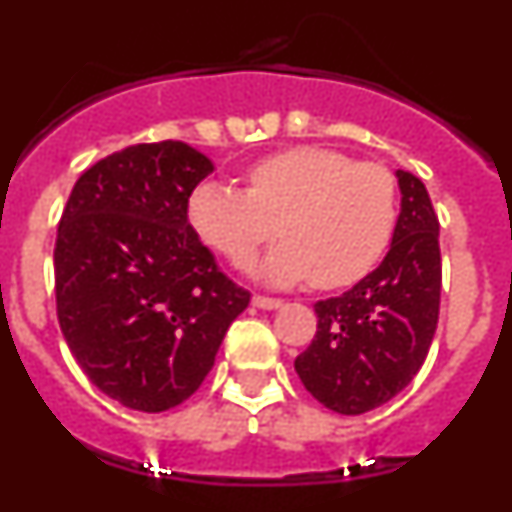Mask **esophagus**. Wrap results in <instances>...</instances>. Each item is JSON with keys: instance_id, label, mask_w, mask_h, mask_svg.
<instances>
[{"instance_id": "esophagus-1", "label": "esophagus", "mask_w": 512, "mask_h": 512, "mask_svg": "<svg viewBox=\"0 0 512 512\" xmlns=\"http://www.w3.org/2000/svg\"><path fill=\"white\" fill-rule=\"evenodd\" d=\"M253 305L261 307V310H277V307H282V300L266 295H253Z\"/></svg>"}]
</instances>
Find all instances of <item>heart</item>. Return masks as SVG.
Here are the masks:
<instances>
[{
  "mask_svg": "<svg viewBox=\"0 0 512 512\" xmlns=\"http://www.w3.org/2000/svg\"><path fill=\"white\" fill-rule=\"evenodd\" d=\"M248 189L207 179L187 200V223L210 251L246 266L277 233L287 238L259 266L271 284L312 279L320 289L359 282L397 225L395 176L336 148L300 146L259 158Z\"/></svg>",
  "mask_w": 512,
  "mask_h": 512,
  "instance_id": "1",
  "label": "heart"
}]
</instances>
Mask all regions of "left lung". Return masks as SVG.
<instances>
[{"label": "left lung", "instance_id": "left-lung-1", "mask_svg": "<svg viewBox=\"0 0 512 512\" xmlns=\"http://www.w3.org/2000/svg\"><path fill=\"white\" fill-rule=\"evenodd\" d=\"M400 217L390 251L361 282L315 305L318 333L295 359L325 408L361 415L390 402L420 372L438 325L441 248L428 189L397 171Z\"/></svg>", "mask_w": 512, "mask_h": 512}]
</instances>
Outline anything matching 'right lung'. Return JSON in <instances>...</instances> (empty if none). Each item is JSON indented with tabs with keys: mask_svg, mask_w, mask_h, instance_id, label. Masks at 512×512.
<instances>
[{
	"mask_svg": "<svg viewBox=\"0 0 512 512\" xmlns=\"http://www.w3.org/2000/svg\"><path fill=\"white\" fill-rule=\"evenodd\" d=\"M212 161L182 140L138 143L79 176L58 225L56 310L89 382L164 413L200 390L251 295L187 223Z\"/></svg>",
	"mask_w": 512,
	"mask_h": 512,
	"instance_id": "1",
	"label": "right lung"
}]
</instances>
